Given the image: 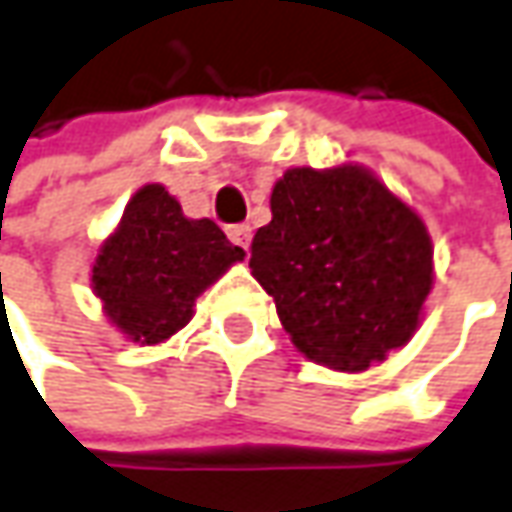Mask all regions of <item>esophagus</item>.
Masks as SVG:
<instances>
[{
  "label": "esophagus",
  "mask_w": 512,
  "mask_h": 512,
  "mask_svg": "<svg viewBox=\"0 0 512 512\" xmlns=\"http://www.w3.org/2000/svg\"><path fill=\"white\" fill-rule=\"evenodd\" d=\"M226 235L232 243H238V246H249V240H252V226L249 223H232V226H226Z\"/></svg>",
  "instance_id": "obj_1"
}]
</instances>
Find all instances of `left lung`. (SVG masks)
Returning a JSON list of instances; mask_svg holds the SVG:
<instances>
[{
  "instance_id": "left-lung-1",
  "label": "left lung",
  "mask_w": 512,
  "mask_h": 512,
  "mask_svg": "<svg viewBox=\"0 0 512 512\" xmlns=\"http://www.w3.org/2000/svg\"><path fill=\"white\" fill-rule=\"evenodd\" d=\"M249 266L291 343L337 371L408 343L433 283L425 223L360 167L289 169Z\"/></svg>"
}]
</instances>
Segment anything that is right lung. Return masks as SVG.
<instances>
[{"label": "right lung", "instance_id": "add662e5", "mask_svg": "<svg viewBox=\"0 0 512 512\" xmlns=\"http://www.w3.org/2000/svg\"><path fill=\"white\" fill-rule=\"evenodd\" d=\"M243 249L215 221H189L164 186L127 203L121 226L96 257L93 286L107 317L135 343H161L189 323L192 303Z\"/></svg>", "mask_w": 512, "mask_h": 512}]
</instances>
